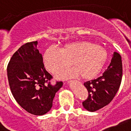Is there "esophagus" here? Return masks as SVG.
<instances>
[{
	"label": "esophagus",
	"mask_w": 131,
	"mask_h": 131,
	"mask_svg": "<svg viewBox=\"0 0 131 131\" xmlns=\"http://www.w3.org/2000/svg\"><path fill=\"white\" fill-rule=\"evenodd\" d=\"M74 81H75L73 80V81H69V82H74Z\"/></svg>",
	"instance_id": "esophagus-1"
}]
</instances>
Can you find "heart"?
I'll list each match as a JSON object with an SVG mask.
<instances>
[{
  "label": "heart",
  "mask_w": 131,
  "mask_h": 131,
  "mask_svg": "<svg viewBox=\"0 0 131 131\" xmlns=\"http://www.w3.org/2000/svg\"><path fill=\"white\" fill-rule=\"evenodd\" d=\"M107 58V52L102 47L88 41L69 43L60 50L49 48L43 55L46 67L53 74L62 72L71 62L73 68L66 71L61 77L80 75L85 79L96 76L106 63Z\"/></svg>",
  "instance_id": "obj_1"
}]
</instances>
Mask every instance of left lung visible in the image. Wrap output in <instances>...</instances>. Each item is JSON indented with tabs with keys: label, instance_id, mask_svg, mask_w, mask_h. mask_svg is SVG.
Instances as JSON below:
<instances>
[{
	"label": "left lung",
	"instance_id": "1",
	"mask_svg": "<svg viewBox=\"0 0 131 131\" xmlns=\"http://www.w3.org/2000/svg\"><path fill=\"white\" fill-rule=\"evenodd\" d=\"M123 76L121 56L114 52L111 62L102 76L84 83L88 96L83 106L90 112H95L110 103L117 93Z\"/></svg>",
	"mask_w": 131,
	"mask_h": 131
}]
</instances>
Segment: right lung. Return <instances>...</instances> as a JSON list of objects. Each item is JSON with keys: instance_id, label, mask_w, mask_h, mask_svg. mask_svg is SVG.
Segmentation results:
<instances>
[{"instance_id": "obj_1", "label": "right lung", "mask_w": 131, "mask_h": 131, "mask_svg": "<svg viewBox=\"0 0 131 131\" xmlns=\"http://www.w3.org/2000/svg\"><path fill=\"white\" fill-rule=\"evenodd\" d=\"M38 43L27 42L14 53L7 66V76L17 102L29 113L40 116L51 109L62 82L51 84L53 77L44 67Z\"/></svg>"}]
</instances>
